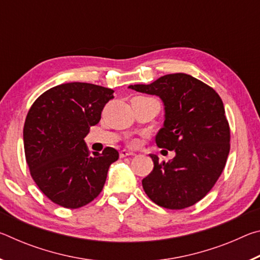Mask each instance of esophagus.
<instances>
[{
    "instance_id": "obj_1",
    "label": "esophagus",
    "mask_w": 260,
    "mask_h": 260,
    "mask_svg": "<svg viewBox=\"0 0 260 260\" xmlns=\"http://www.w3.org/2000/svg\"><path fill=\"white\" fill-rule=\"evenodd\" d=\"M134 155H135V153L133 151L125 150V149H124V150L120 151V157L121 158H125V157H128V156H134Z\"/></svg>"
}]
</instances>
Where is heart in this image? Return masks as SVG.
Here are the masks:
<instances>
[{"instance_id":"obj_1","label":"heart","mask_w":260,"mask_h":260,"mask_svg":"<svg viewBox=\"0 0 260 260\" xmlns=\"http://www.w3.org/2000/svg\"><path fill=\"white\" fill-rule=\"evenodd\" d=\"M133 144H135V142H133Z\"/></svg>"}]
</instances>
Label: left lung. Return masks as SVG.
I'll return each instance as SVG.
<instances>
[{
    "label": "left lung",
    "mask_w": 260,
    "mask_h": 260,
    "mask_svg": "<svg viewBox=\"0 0 260 260\" xmlns=\"http://www.w3.org/2000/svg\"><path fill=\"white\" fill-rule=\"evenodd\" d=\"M128 88L162 100L164 127L155 141L159 148L175 151L167 162L150 155L153 170L142 180L144 191L165 209L196 204L218 181L230 153L231 128L222 100L212 87L186 73Z\"/></svg>",
    "instance_id": "1"
}]
</instances>
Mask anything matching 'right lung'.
Segmentation results:
<instances>
[{"instance_id": "1", "label": "right lung", "mask_w": 260, "mask_h": 260, "mask_svg": "<svg viewBox=\"0 0 260 260\" xmlns=\"http://www.w3.org/2000/svg\"><path fill=\"white\" fill-rule=\"evenodd\" d=\"M114 91L87 82L52 87L35 100L24 124V150L30 177L51 202L67 209L90 203L102 191L108 170L119 158L111 147L90 156V126Z\"/></svg>"}]
</instances>
